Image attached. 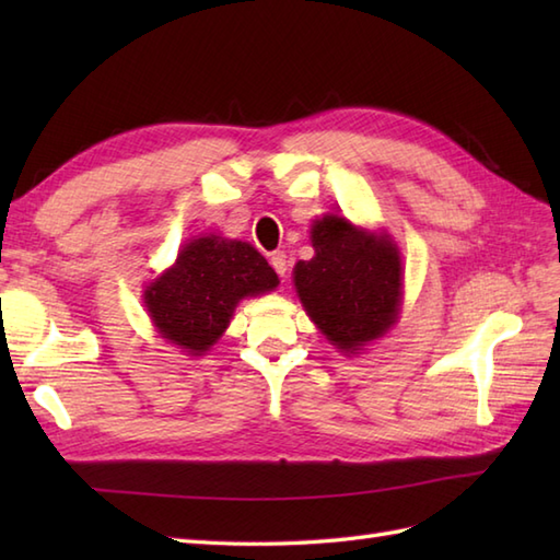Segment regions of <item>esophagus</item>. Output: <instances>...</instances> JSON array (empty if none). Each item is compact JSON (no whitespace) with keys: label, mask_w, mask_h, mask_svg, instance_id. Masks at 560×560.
Listing matches in <instances>:
<instances>
[{"label":"esophagus","mask_w":560,"mask_h":560,"mask_svg":"<svg viewBox=\"0 0 560 560\" xmlns=\"http://www.w3.org/2000/svg\"><path fill=\"white\" fill-rule=\"evenodd\" d=\"M269 261H271V267H273V271H277L281 279H283V277H287V271H289V259H287V255H283V253H281V249H279V253H271Z\"/></svg>","instance_id":"esophagus-1"}]
</instances>
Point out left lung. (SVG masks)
Wrapping results in <instances>:
<instances>
[{"instance_id": "1", "label": "left lung", "mask_w": 560, "mask_h": 560, "mask_svg": "<svg viewBox=\"0 0 560 560\" xmlns=\"http://www.w3.org/2000/svg\"><path fill=\"white\" fill-rule=\"evenodd\" d=\"M315 257L299 261L293 281L317 329L343 353H355L397 323L401 255L387 233H371L327 213L313 221Z\"/></svg>"}]
</instances>
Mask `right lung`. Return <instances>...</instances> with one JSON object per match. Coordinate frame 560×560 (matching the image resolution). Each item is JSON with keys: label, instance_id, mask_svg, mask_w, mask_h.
I'll list each match as a JSON object with an SVG mask.
<instances>
[{"label": "right lung", "instance_id": "obj_1", "mask_svg": "<svg viewBox=\"0 0 560 560\" xmlns=\"http://www.w3.org/2000/svg\"><path fill=\"white\" fill-rule=\"evenodd\" d=\"M277 287V271L253 245L209 233L183 245L175 265L147 287L144 305L165 341L201 355L229 327L237 303Z\"/></svg>", "mask_w": 560, "mask_h": 560}]
</instances>
